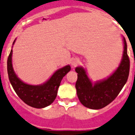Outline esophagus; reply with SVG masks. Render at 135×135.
I'll return each instance as SVG.
<instances>
[{
	"label": "esophagus",
	"mask_w": 135,
	"mask_h": 135,
	"mask_svg": "<svg viewBox=\"0 0 135 135\" xmlns=\"http://www.w3.org/2000/svg\"><path fill=\"white\" fill-rule=\"evenodd\" d=\"M78 63H79V60L77 59H73V61H72L71 65L72 66H73L74 67V66H76V65H78Z\"/></svg>",
	"instance_id": "34e87169"
}]
</instances>
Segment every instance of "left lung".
Listing matches in <instances>:
<instances>
[{
    "mask_svg": "<svg viewBox=\"0 0 135 135\" xmlns=\"http://www.w3.org/2000/svg\"><path fill=\"white\" fill-rule=\"evenodd\" d=\"M124 51L122 61L118 69L107 79L92 86L91 81L82 67L76 68L78 78L76 89L81 104L92 109H99L107 106L119 95L127 81L130 69V60L127 55V45L123 38Z\"/></svg>",
    "mask_w": 135,
    "mask_h": 135,
    "instance_id": "8db88e82",
    "label": "left lung"
}]
</instances>
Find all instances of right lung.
I'll use <instances>...</instances> for the list:
<instances>
[{
    "mask_svg": "<svg viewBox=\"0 0 135 135\" xmlns=\"http://www.w3.org/2000/svg\"><path fill=\"white\" fill-rule=\"evenodd\" d=\"M15 42V40L13 44ZM11 50L7 60V70L9 80L17 95L25 104L35 108H44L54 102L62 78L70 70L69 65L59 69L51 78L40 86H33L25 84L17 77L12 65Z\"/></svg>",
    "mask_w": 135,
    "mask_h": 135,
    "instance_id": "right-lung-1",
    "label": "right lung"
}]
</instances>
